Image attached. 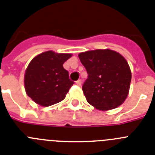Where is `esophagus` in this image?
I'll return each mask as SVG.
<instances>
[{
	"label": "esophagus",
	"mask_w": 155,
	"mask_h": 155,
	"mask_svg": "<svg viewBox=\"0 0 155 155\" xmlns=\"http://www.w3.org/2000/svg\"><path fill=\"white\" fill-rule=\"evenodd\" d=\"M76 85H78V86H81V84H82L81 79H79V80H77V81L76 82Z\"/></svg>",
	"instance_id": "1"
}]
</instances>
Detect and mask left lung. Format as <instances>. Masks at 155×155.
<instances>
[{"instance_id": "left-lung-1", "label": "left lung", "mask_w": 155, "mask_h": 155, "mask_svg": "<svg viewBox=\"0 0 155 155\" xmlns=\"http://www.w3.org/2000/svg\"><path fill=\"white\" fill-rule=\"evenodd\" d=\"M79 58L88 73L83 85L87 102L101 111L120 106L127 97L132 77L124 57L115 51L98 49L80 53Z\"/></svg>"}]
</instances>
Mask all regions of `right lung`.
I'll use <instances>...</instances> for the list:
<instances>
[{"instance_id":"right-lung-1","label":"right lung","mask_w":155,"mask_h":155,"mask_svg":"<svg viewBox=\"0 0 155 155\" xmlns=\"http://www.w3.org/2000/svg\"><path fill=\"white\" fill-rule=\"evenodd\" d=\"M71 54H58L52 51L40 54L30 61L25 70V92L37 104L48 107L64 100L73 85L63 64Z\"/></svg>"}]
</instances>
